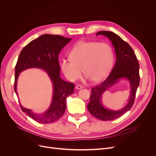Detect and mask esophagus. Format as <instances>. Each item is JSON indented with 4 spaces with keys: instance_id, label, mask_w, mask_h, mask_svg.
<instances>
[{
    "instance_id": "obj_1",
    "label": "esophagus",
    "mask_w": 156,
    "mask_h": 156,
    "mask_svg": "<svg viewBox=\"0 0 156 156\" xmlns=\"http://www.w3.org/2000/svg\"><path fill=\"white\" fill-rule=\"evenodd\" d=\"M83 88V87L82 85H80V84H78V85L75 87V88L77 89V90H80V89H81Z\"/></svg>"
}]
</instances>
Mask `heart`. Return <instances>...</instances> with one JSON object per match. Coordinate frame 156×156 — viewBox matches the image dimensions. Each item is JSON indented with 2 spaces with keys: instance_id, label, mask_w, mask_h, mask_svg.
<instances>
[{
  "instance_id": "b5f03b06",
  "label": "heart",
  "mask_w": 156,
  "mask_h": 156,
  "mask_svg": "<svg viewBox=\"0 0 156 156\" xmlns=\"http://www.w3.org/2000/svg\"><path fill=\"white\" fill-rule=\"evenodd\" d=\"M69 58L61 60L60 67L70 81H75L81 77L83 69L87 79L100 82L111 72L114 54L107 43L81 41L70 51Z\"/></svg>"
}]
</instances>
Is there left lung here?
<instances>
[{"instance_id": "8db88e82", "label": "left lung", "mask_w": 156, "mask_h": 156, "mask_svg": "<svg viewBox=\"0 0 156 156\" xmlns=\"http://www.w3.org/2000/svg\"><path fill=\"white\" fill-rule=\"evenodd\" d=\"M103 35L111 41L116 54V62L108 77L100 84L92 88L88 111L94 117L103 121L112 120L129 111L133 105L136 90L139 85V64L131 46L115 33L100 31L96 36ZM121 79H126L130 85V96L127 104L120 110H109L103 105L102 95Z\"/></svg>"}]
</instances>
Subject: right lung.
Returning <instances> with one entry per match:
<instances>
[{
  "label": "right lung",
  "instance_id": "add662e5",
  "mask_svg": "<svg viewBox=\"0 0 156 156\" xmlns=\"http://www.w3.org/2000/svg\"><path fill=\"white\" fill-rule=\"evenodd\" d=\"M72 40L62 36L43 34L32 40L22 49L15 68L14 90L18 97L17 84L20 74L29 68L45 70L53 86V97L49 108L43 113H35L23 107L21 110L27 116L41 124H50L58 120L66 111V100L73 93L75 84L64 81L60 77L58 55Z\"/></svg>",
  "mask_w": 156,
  "mask_h": 156
}]
</instances>
